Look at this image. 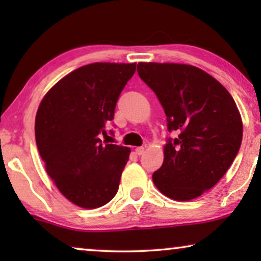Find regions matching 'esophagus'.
Returning <instances> with one entry per match:
<instances>
[{
    "mask_svg": "<svg viewBox=\"0 0 261 261\" xmlns=\"http://www.w3.org/2000/svg\"><path fill=\"white\" fill-rule=\"evenodd\" d=\"M135 153H137L138 155L144 154V153H145V147H137V148H135Z\"/></svg>",
    "mask_w": 261,
    "mask_h": 261,
    "instance_id": "esophagus-1",
    "label": "esophagus"
}]
</instances>
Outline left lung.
<instances>
[{
  "label": "left lung",
  "mask_w": 261,
  "mask_h": 261,
  "mask_svg": "<svg viewBox=\"0 0 261 261\" xmlns=\"http://www.w3.org/2000/svg\"><path fill=\"white\" fill-rule=\"evenodd\" d=\"M138 73L155 92L178 137L164 146V163L153 183L174 201H190L227 172L242 140V120L226 88L198 67L139 63Z\"/></svg>",
  "instance_id": "left-lung-1"
}]
</instances>
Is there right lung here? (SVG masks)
I'll list each match as a JSON object with an SVG mask.
<instances>
[{
  "label": "right lung",
  "mask_w": 261,
  "mask_h": 261,
  "mask_svg": "<svg viewBox=\"0 0 261 261\" xmlns=\"http://www.w3.org/2000/svg\"><path fill=\"white\" fill-rule=\"evenodd\" d=\"M137 63H92L46 92L35 116V141L46 171L71 203L95 209L112 201L129 148L101 144L117 98Z\"/></svg>",
  "instance_id": "right-lung-1"
}]
</instances>
